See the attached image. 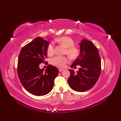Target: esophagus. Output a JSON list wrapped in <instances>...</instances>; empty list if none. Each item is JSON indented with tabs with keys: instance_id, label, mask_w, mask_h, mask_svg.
<instances>
[{
	"instance_id": "esophagus-1",
	"label": "esophagus",
	"mask_w": 121,
	"mask_h": 121,
	"mask_svg": "<svg viewBox=\"0 0 121 121\" xmlns=\"http://www.w3.org/2000/svg\"><path fill=\"white\" fill-rule=\"evenodd\" d=\"M64 70L63 69H61V68H59V71L60 72H62V71H63Z\"/></svg>"
}]
</instances>
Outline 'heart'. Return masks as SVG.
Here are the masks:
<instances>
[{"mask_svg": "<svg viewBox=\"0 0 121 121\" xmlns=\"http://www.w3.org/2000/svg\"><path fill=\"white\" fill-rule=\"evenodd\" d=\"M55 41L60 45H63L66 48L65 53L72 59H75L79 55V50L78 48L74 47V42L73 40L68 36H62L56 38ZM47 52L49 56L52 55L54 52V47L52 43L48 45ZM69 62V59L67 56H56L51 59V62L52 65L58 67L63 68Z\"/></svg>", "mask_w": 121, "mask_h": 121, "instance_id": "heart-1", "label": "heart"}]
</instances>
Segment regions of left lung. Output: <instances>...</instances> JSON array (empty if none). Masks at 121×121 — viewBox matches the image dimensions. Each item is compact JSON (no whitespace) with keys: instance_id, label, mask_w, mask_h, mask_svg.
<instances>
[{"instance_id":"1","label":"left lung","mask_w":121,"mask_h":121,"mask_svg":"<svg viewBox=\"0 0 121 121\" xmlns=\"http://www.w3.org/2000/svg\"><path fill=\"white\" fill-rule=\"evenodd\" d=\"M79 45L80 53L71 67L79 65L80 68L77 73L69 69L70 76L68 82L74 91L84 92L93 87L98 79L101 73V60L98 50L91 41L82 39Z\"/></svg>"}]
</instances>
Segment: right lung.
I'll return each instance as SVG.
<instances>
[{
    "label": "right lung",
    "mask_w": 121,
    "mask_h": 121,
    "mask_svg": "<svg viewBox=\"0 0 121 121\" xmlns=\"http://www.w3.org/2000/svg\"><path fill=\"white\" fill-rule=\"evenodd\" d=\"M47 40L37 37L24 46L20 51L17 73L20 82L27 91L36 96L48 94L52 89L54 81L58 75V69L49 65L45 71L39 64L47 58Z\"/></svg>",
    "instance_id": "1"
}]
</instances>
